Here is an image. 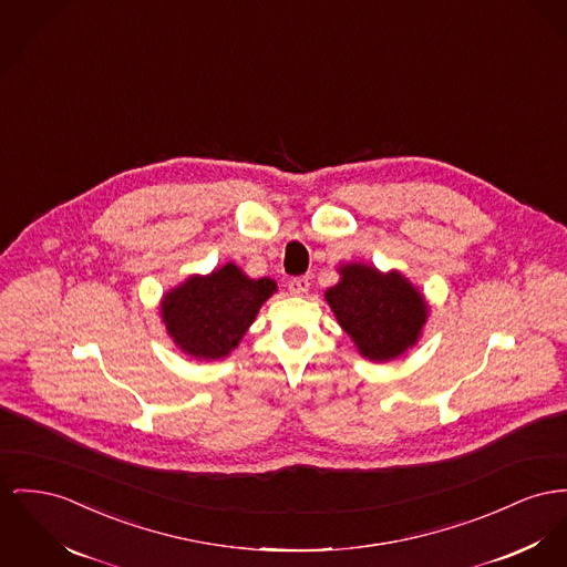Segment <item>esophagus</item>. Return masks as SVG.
Here are the masks:
<instances>
[{
    "label": "esophagus",
    "mask_w": 567,
    "mask_h": 567,
    "mask_svg": "<svg viewBox=\"0 0 567 567\" xmlns=\"http://www.w3.org/2000/svg\"><path fill=\"white\" fill-rule=\"evenodd\" d=\"M288 290H290V295H295V297L307 295V292H309V277H295V279H290Z\"/></svg>",
    "instance_id": "1"
}]
</instances>
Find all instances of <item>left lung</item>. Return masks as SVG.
<instances>
[{
    "instance_id": "8db88e82",
    "label": "left lung",
    "mask_w": 567,
    "mask_h": 567,
    "mask_svg": "<svg viewBox=\"0 0 567 567\" xmlns=\"http://www.w3.org/2000/svg\"><path fill=\"white\" fill-rule=\"evenodd\" d=\"M340 275L324 299L361 357L382 363L415 346L427 302L402 272L352 262L340 266Z\"/></svg>"
}]
</instances>
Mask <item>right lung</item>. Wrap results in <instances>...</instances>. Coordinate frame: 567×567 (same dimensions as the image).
Masks as SVG:
<instances>
[{"label": "right lung", "instance_id": "add662e5", "mask_svg": "<svg viewBox=\"0 0 567 567\" xmlns=\"http://www.w3.org/2000/svg\"><path fill=\"white\" fill-rule=\"evenodd\" d=\"M277 284L268 277L251 279L234 262L210 275H190L161 301V318L174 343L195 359L227 357Z\"/></svg>", "mask_w": 567, "mask_h": 567}]
</instances>
